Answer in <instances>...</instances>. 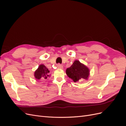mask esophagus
Here are the masks:
<instances>
[{
	"mask_svg": "<svg viewBox=\"0 0 126 126\" xmlns=\"http://www.w3.org/2000/svg\"><path fill=\"white\" fill-rule=\"evenodd\" d=\"M57 67H58V68H63V67L62 64H61L60 63L57 64Z\"/></svg>",
	"mask_w": 126,
	"mask_h": 126,
	"instance_id": "34e87169",
	"label": "esophagus"
}]
</instances>
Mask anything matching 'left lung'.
Returning a JSON list of instances; mask_svg holds the SVG:
<instances>
[{"mask_svg":"<svg viewBox=\"0 0 126 126\" xmlns=\"http://www.w3.org/2000/svg\"><path fill=\"white\" fill-rule=\"evenodd\" d=\"M66 74L74 82H78L87 79L89 75V70L78 60H75L70 67L66 70Z\"/></svg>","mask_w":126,"mask_h":126,"instance_id":"obj_1","label":"left lung"}]
</instances>
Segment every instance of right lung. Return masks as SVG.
I'll return each instance as SVG.
<instances>
[{
    "instance_id": "add662e5",
    "label": "right lung",
    "mask_w": 126,
    "mask_h": 126,
    "mask_svg": "<svg viewBox=\"0 0 126 126\" xmlns=\"http://www.w3.org/2000/svg\"><path fill=\"white\" fill-rule=\"evenodd\" d=\"M49 70L44 64H41L35 72V77L36 79H46L49 77Z\"/></svg>"
}]
</instances>
